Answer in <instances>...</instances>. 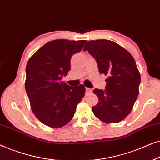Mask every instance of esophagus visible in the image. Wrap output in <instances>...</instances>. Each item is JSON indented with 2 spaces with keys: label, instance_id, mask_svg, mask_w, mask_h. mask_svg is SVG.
<instances>
[{
  "label": "esophagus",
  "instance_id": "34e87169",
  "mask_svg": "<svg viewBox=\"0 0 160 160\" xmlns=\"http://www.w3.org/2000/svg\"><path fill=\"white\" fill-rule=\"evenodd\" d=\"M92 89H89V88H86V93L87 94H89V93H91L92 92Z\"/></svg>",
  "mask_w": 160,
  "mask_h": 160
}]
</instances>
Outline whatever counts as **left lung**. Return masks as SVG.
<instances>
[{
	"label": "left lung",
	"instance_id": "8db88e82",
	"mask_svg": "<svg viewBox=\"0 0 160 160\" xmlns=\"http://www.w3.org/2000/svg\"><path fill=\"white\" fill-rule=\"evenodd\" d=\"M95 59L100 73L108 76L105 90L95 89L99 98L94 114L106 123H117L132 111L139 92L141 75L130 52L112 41H89L84 48Z\"/></svg>",
	"mask_w": 160,
	"mask_h": 160
}]
</instances>
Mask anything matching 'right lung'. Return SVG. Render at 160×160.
<instances>
[{
	"label": "right lung",
	"mask_w": 160,
	"mask_h": 160,
	"mask_svg": "<svg viewBox=\"0 0 160 160\" xmlns=\"http://www.w3.org/2000/svg\"><path fill=\"white\" fill-rule=\"evenodd\" d=\"M87 41L65 39L49 41L29 59L25 89L35 116L45 125L62 128L73 119L85 94L83 84L71 87L62 82L71 70V59Z\"/></svg>",
	"instance_id": "right-lung-1"
}]
</instances>
